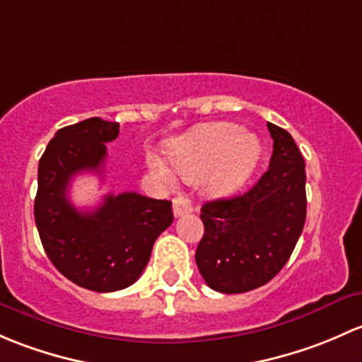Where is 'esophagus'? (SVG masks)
<instances>
[{"label": "esophagus", "instance_id": "esophagus-1", "mask_svg": "<svg viewBox=\"0 0 362 362\" xmlns=\"http://www.w3.org/2000/svg\"><path fill=\"white\" fill-rule=\"evenodd\" d=\"M193 212V204L192 200L186 199V197H176L174 199V214L176 216H185Z\"/></svg>", "mask_w": 362, "mask_h": 362}]
</instances>
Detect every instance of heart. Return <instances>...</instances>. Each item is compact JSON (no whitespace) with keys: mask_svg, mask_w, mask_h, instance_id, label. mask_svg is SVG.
<instances>
[{"mask_svg":"<svg viewBox=\"0 0 362 362\" xmlns=\"http://www.w3.org/2000/svg\"><path fill=\"white\" fill-rule=\"evenodd\" d=\"M258 139L244 134L233 124H206L170 143L169 156L174 169L185 180L204 177L206 189L214 197L235 193L251 177L259 160ZM148 167L165 182H174V174L163 160L148 155Z\"/></svg>","mask_w":362,"mask_h":362,"instance_id":"1","label":"heart"}]
</instances>
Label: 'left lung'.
<instances>
[{
    "instance_id": "1",
    "label": "left lung",
    "mask_w": 362,
    "mask_h": 362,
    "mask_svg": "<svg viewBox=\"0 0 362 362\" xmlns=\"http://www.w3.org/2000/svg\"><path fill=\"white\" fill-rule=\"evenodd\" d=\"M274 139L268 170L249 192L206 202L195 262L214 291L245 293L288 263L307 218L305 160L288 130L267 124Z\"/></svg>"
}]
</instances>
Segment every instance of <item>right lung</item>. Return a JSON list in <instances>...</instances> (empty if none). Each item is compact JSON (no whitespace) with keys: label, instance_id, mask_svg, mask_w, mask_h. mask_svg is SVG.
Instances as JSON below:
<instances>
[{"label":"right lung","instance_id":"add662e5","mask_svg":"<svg viewBox=\"0 0 362 362\" xmlns=\"http://www.w3.org/2000/svg\"><path fill=\"white\" fill-rule=\"evenodd\" d=\"M118 132V122L98 117L59 129L38 165L35 221L45 252L71 282L98 293L134 284L174 219L169 200L134 192L110 193L92 212L69 202L71 180L83 170L103 173L106 143Z\"/></svg>","mask_w":362,"mask_h":362}]
</instances>
